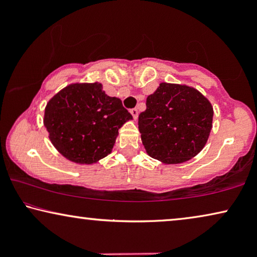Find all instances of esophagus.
<instances>
[{
  "label": "esophagus",
  "mask_w": 257,
  "mask_h": 257,
  "mask_svg": "<svg viewBox=\"0 0 257 257\" xmlns=\"http://www.w3.org/2000/svg\"><path fill=\"white\" fill-rule=\"evenodd\" d=\"M130 112H131V114L133 115V118H135V119H137V118H138V108H131V111H130Z\"/></svg>",
  "instance_id": "obj_1"
}]
</instances>
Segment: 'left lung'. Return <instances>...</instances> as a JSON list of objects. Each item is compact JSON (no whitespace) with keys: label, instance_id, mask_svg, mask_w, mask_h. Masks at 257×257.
<instances>
[{"label":"left lung","instance_id":"1","mask_svg":"<svg viewBox=\"0 0 257 257\" xmlns=\"http://www.w3.org/2000/svg\"><path fill=\"white\" fill-rule=\"evenodd\" d=\"M213 107L198 90L161 83L139 114L143 145L154 159L180 164L195 157L212 130Z\"/></svg>","mask_w":257,"mask_h":257}]
</instances>
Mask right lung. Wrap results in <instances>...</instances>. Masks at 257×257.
Listing matches in <instances>:
<instances>
[{
  "label": "right lung",
  "mask_w": 257,
  "mask_h": 257,
  "mask_svg": "<svg viewBox=\"0 0 257 257\" xmlns=\"http://www.w3.org/2000/svg\"><path fill=\"white\" fill-rule=\"evenodd\" d=\"M130 119L121 100L107 96L101 84H72L49 100L44 125L66 159L93 164L111 153L118 130Z\"/></svg>",
  "instance_id": "1"
}]
</instances>
